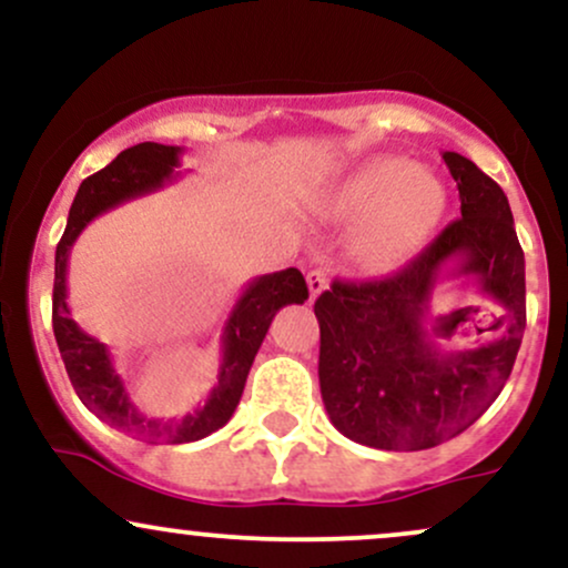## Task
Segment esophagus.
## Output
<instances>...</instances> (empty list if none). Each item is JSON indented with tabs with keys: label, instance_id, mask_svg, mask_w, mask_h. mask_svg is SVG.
I'll return each instance as SVG.
<instances>
[{
	"label": "esophagus",
	"instance_id": "esophagus-1",
	"mask_svg": "<svg viewBox=\"0 0 568 568\" xmlns=\"http://www.w3.org/2000/svg\"><path fill=\"white\" fill-rule=\"evenodd\" d=\"M306 285H310V298L315 302V298L328 288V277H325L323 270H312L310 275H306Z\"/></svg>",
	"mask_w": 568,
	"mask_h": 568
}]
</instances>
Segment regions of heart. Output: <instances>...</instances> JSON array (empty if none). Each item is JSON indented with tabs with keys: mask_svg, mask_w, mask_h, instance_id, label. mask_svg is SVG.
<instances>
[{
	"mask_svg": "<svg viewBox=\"0 0 568 568\" xmlns=\"http://www.w3.org/2000/svg\"><path fill=\"white\" fill-rule=\"evenodd\" d=\"M443 211V181L403 158L366 162L344 175L317 205L328 224H357L352 256L368 272H389L406 264L438 226Z\"/></svg>",
	"mask_w": 568,
	"mask_h": 568,
	"instance_id": "1",
	"label": "heart"
}]
</instances>
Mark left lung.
I'll return each mask as SVG.
<instances>
[{
    "instance_id": "left-lung-1",
    "label": "left lung",
    "mask_w": 568,
    "mask_h": 568,
    "mask_svg": "<svg viewBox=\"0 0 568 568\" xmlns=\"http://www.w3.org/2000/svg\"><path fill=\"white\" fill-rule=\"evenodd\" d=\"M443 162L459 189L462 219L395 275L334 280L315 302L325 410L344 438L384 452L440 446L478 422L510 379L526 328V262L510 202L473 160L443 152ZM443 278H465L493 298L497 335L462 351L434 342L426 323Z\"/></svg>"
}]
</instances>
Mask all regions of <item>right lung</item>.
<instances>
[{"mask_svg":"<svg viewBox=\"0 0 568 568\" xmlns=\"http://www.w3.org/2000/svg\"><path fill=\"white\" fill-rule=\"evenodd\" d=\"M181 146L143 141L116 154L103 171L84 179L71 202L67 232L55 247V285H53V331L58 349H61L63 366L71 379V387L80 395L98 419L109 422L116 429L139 435L146 443H192L207 438L232 419L240 397H243L247 371L253 366L258 347H262L272 317L283 306L304 304L310 298L304 275L298 270H283L262 275L245 285L237 304L232 306L230 317L221 334V366L219 382L207 395L205 406H200L184 419H152L143 416L130 400L125 382L116 374L112 352L103 342L84 334L74 323L69 310V253L80 232L101 213L112 211L122 202L158 192L173 181L175 168L181 165Z\"/></svg>","mask_w":568,"mask_h":568,"instance_id":"right-lung-1","label":"right lung"}]
</instances>
